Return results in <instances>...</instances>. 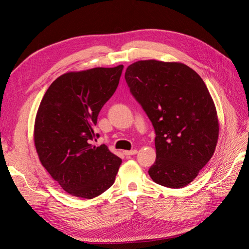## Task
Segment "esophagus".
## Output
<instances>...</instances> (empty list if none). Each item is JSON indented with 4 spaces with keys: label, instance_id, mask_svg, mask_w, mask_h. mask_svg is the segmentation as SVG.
Segmentation results:
<instances>
[{
    "label": "esophagus",
    "instance_id": "esophagus-1",
    "mask_svg": "<svg viewBox=\"0 0 249 249\" xmlns=\"http://www.w3.org/2000/svg\"><path fill=\"white\" fill-rule=\"evenodd\" d=\"M124 154L125 156H132L137 154V149H132V150H124Z\"/></svg>",
    "mask_w": 249,
    "mask_h": 249
}]
</instances>
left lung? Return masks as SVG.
I'll return each instance as SVG.
<instances>
[{
  "mask_svg": "<svg viewBox=\"0 0 249 249\" xmlns=\"http://www.w3.org/2000/svg\"><path fill=\"white\" fill-rule=\"evenodd\" d=\"M124 78L156 132L157 158L148 175L175 189L190 184L214 155L219 135L205 82L186 64L158 60L134 62Z\"/></svg>",
  "mask_w": 249,
  "mask_h": 249,
  "instance_id": "obj_1",
  "label": "left lung"
}]
</instances>
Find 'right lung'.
<instances>
[{
    "instance_id": "obj_1",
    "label": "right lung",
    "mask_w": 249,
    "mask_h": 249,
    "mask_svg": "<svg viewBox=\"0 0 249 249\" xmlns=\"http://www.w3.org/2000/svg\"><path fill=\"white\" fill-rule=\"evenodd\" d=\"M124 65L70 71L44 93L34 124L42 166L64 191L91 199L113 185L122 159L103 144L92 145L97 116L115 92Z\"/></svg>"
}]
</instances>
